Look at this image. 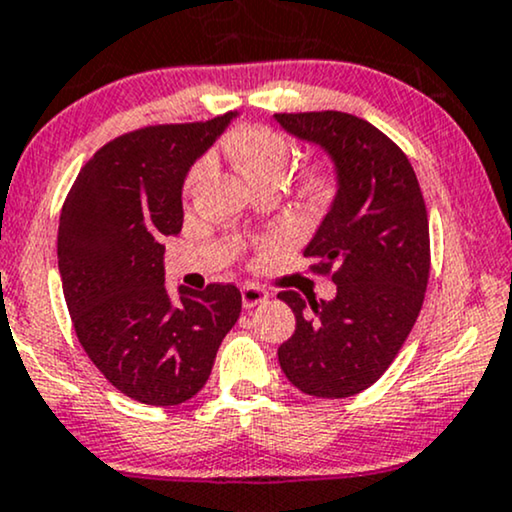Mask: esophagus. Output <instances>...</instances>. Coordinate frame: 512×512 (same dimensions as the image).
I'll use <instances>...</instances> for the list:
<instances>
[{
  "label": "esophagus",
  "instance_id": "esophagus-1",
  "mask_svg": "<svg viewBox=\"0 0 512 512\" xmlns=\"http://www.w3.org/2000/svg\"><path fill=\"white\" fill-rule=\"evenodd\" d=\"M263 301H268V292L263 287L246 285L242 289V304H244V308H254L258 304H263Z\"/></svg>",
  "mask_w": 512,
  "mask_h": 512
}]
</instances>
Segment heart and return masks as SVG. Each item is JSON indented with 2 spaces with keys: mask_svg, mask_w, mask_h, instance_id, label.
Returning <instances> with one entry per match:
<instances>
[{
  "mask_svg": "<svg viewBox=\"0 0 512 512\" xmlns=\"http://www.w3.org/2000/svg\"><path fill=\"white\" fill-rule=\"evenodd\" d=\"M223 147L237 168L249 178L254 185H266V182L285 180L289 163H292V144L280 130L268 128V125H246L225 137ZM208 170V161L201 159L192 166L187 175V189L197 187V182L204 178ZM325 175H311V187H323Z\"/></svg>",
  "mask_w": 512,
  "mask_h": 512,
  "instance_id": "b5f03b06",
  "label": "heart"
}]
</instances>
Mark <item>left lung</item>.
Returning a JSON list of instances; mask_svg holds the SVG:
<instances>
[{"label":"left lung","mask_w":512,"mask_h":512,"mask_svg":"<svg viewBox=\"0 0 512 512\" xmlns=\"http://www.w3.org/2000/svg\"><path fill=\"white\" fill-rule=\"evenodd\" d=\"M275 121L332 156L339 189L304 249L313 273L332 275V301L280 292L296 330L277 349L304 394L346 399L375 384L418 320L430 280V220L399 144L344 111L275 113Z\"/></svg>","instance_id":"left-lung-1"}]
</instances>
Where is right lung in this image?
Listing matches in <instances>:
<instances>
[{
  "mask_svg": "<svg viewBox=\"0 0 512 512\" xmlns=\"http://www.w3.org/2000/svg\"><path fill=\"white\" fill-rule=\"evenodd\" d=\"M230 118L125 132L80 168L63 201L56 254L75 334L106 380L147 406L192 399L242 311L235 285L180 287L178 301L163 285L182 182Z\"/></svg>",
  "mask_w": 512,
  "mask_h": 512,
  "instance_id": "1",
  "label": "right lung"
}]
</instances>
